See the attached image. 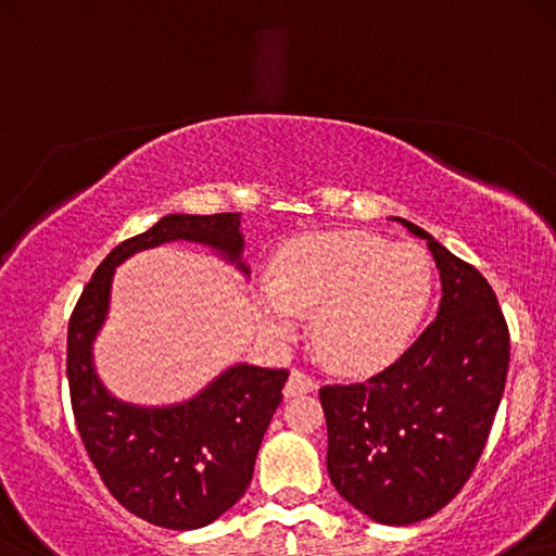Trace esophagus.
<instances>
[{
  "instance_id": "esophagus-1",
  "label": "esophagus",
  "mask_w": 556,
  "mask_h": 556,
  "mask_svg": "<svg viewBox=\"0 0 556 556\" xmlns=\"http://www.w3.org/2000/svg\"><path fill=\"white\" fill-rule=\"evenodd\" d=\"M312 391H316V381L304 371H292V376H289V381L285 386L287 399H292V395H299V393H312Z\"/></svg>"
}]
</instances>
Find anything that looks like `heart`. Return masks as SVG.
<instances>
[{"mask_svg": "<svg viewBox=\"0 0 556 556\" xmlns=\"http://www.w3.org/2000/svg\"><path fill=\"white\" fill-rule=\"evenodd\" d=\"M430 281V262L418 247L368 232H316L281 247L257 312L279 339L294 333V314H314L312 343L324 366L374 374L403 351L428 304Z\"/></svg>", "mask_w": 556, "mask_h": 556, "instance_id": "1", "label": "heart"}]
</instances>
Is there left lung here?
Here are the masks:
<instances>
[{"label": "left lung", "mask_w": 556, "mask_h": 556, "mask_svg": "<svg viewBox=\"0 0 556 556\" xmlns=\"http://www.w3.org/2000/svg\"><path fill=\"white\" fill-rule=\"evenodd\" d=\"M440 269L438 316L405 354L366 383L324 386L326 468L339 495L381 525L443 509L478 465L509 368L497 296L472 264L408 219Z\"/></svg>", "instance_id": "obj_1"}]
</instances>
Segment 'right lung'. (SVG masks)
I'll return each mask as SVG.
<instances>
[{"label":"right lung","mask_w":556,"mask_h":556,"mask_svg":"<svg viewBox=\"0 0 556 556\" xmlns=\"http://www.w3.org/2000/svg\"><path fill=\"white\" fill-rule=\"evenodd\" d=\"M188 240L240 262V213L167 215L121 242L78 296L68 319L66 376L78 435L93 468L128 513L165 530H198L227 513L250 488L264 430L281 403L289 371L237 364L195 399L143 408L103 389L93 339L105 321L111 281L123 260L163 242Z\"/></svg>","instance_id":"1"}]
</instances>
